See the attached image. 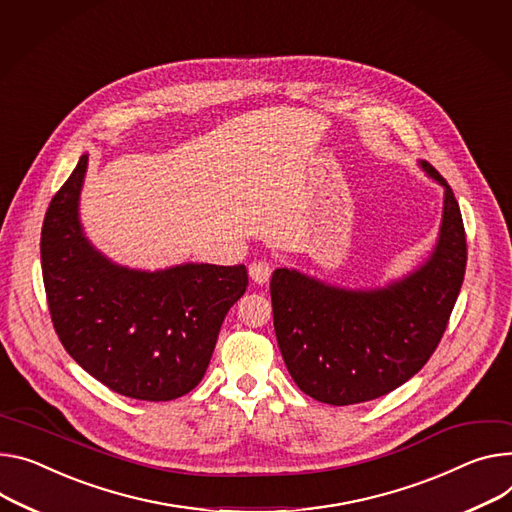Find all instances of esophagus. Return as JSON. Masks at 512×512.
<instances>
[{
    "mask_svg": "<svg viewBox=\"0 0 512 512\" xmlns=\"http://www.w3.org/2000/svg\"><path fill=\"white\" fill-rule=\"evenodd\" d=\"M270 264L268 262H264V260H258V262H252L250 266H248V272H250V279L256 283V285H264V283H268V279H270Z\"/></svg>",
    "mask_w": 512,
    "mask_h": 512,
    "instance_id": "esophagus-1",
    "label": "esophagus"
}]
</instances>
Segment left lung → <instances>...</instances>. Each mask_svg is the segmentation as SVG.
Returning <instances> with one entry per match:
<instances>
[{
    "label": "left lung",
    "mask_w": 512,
    "mask_h": 512,
    "mask_svg": "<svg viewBox=\"0 0 512 512\" xmlns=\"http://www.w3.org/2000/svg\"><path fill=\"white\" fill-rule=\"evenodd\" d=\"M443 186V215L428 256L381 287H340L297 268L270 279L274 332L297 387L313 400L350 406L385 396L414 377L447 328L465 274V231L455 194Z\"/></svg>",
    "instance_id": "1"
}]
</instances>
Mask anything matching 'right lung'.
<instances>
[{"label": "right lung", "mask_w": 512, "mask_h": 512, "mask_svg": "<svg viewBox=\"0 0 512 512\" xmlns=\"http://www.w3.org/2000/svg\"><path fill=\"white\" fill-rule=\"evenodd\" d=\"M88 153L53 196L41 260L51 318L73 361L133 400H176L201 383L221 324L248 287L244 264L143 270L110 260L86 235Z\"/></svg>", "instance_id": "obj_1"}]
</instances>
